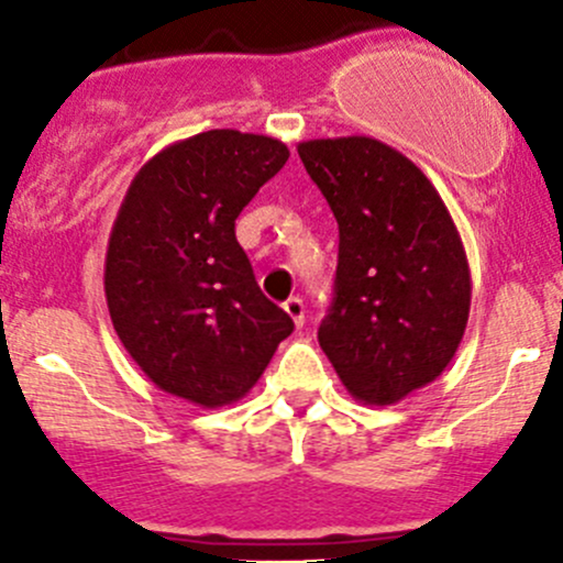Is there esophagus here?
<instances>
[{
    "instance_id": "1",
    "label": "esophagus",
    "mask_w": 563,
    "mask_h": 563,
    "mask_svg": "<svg viewBox=\"0 0 563 563\" xmlns=\"http://www.w3.org/2000/svg\"><path fill=\"white\" fill-rule=\"evenodd\" d=\"M283 310H286L288 316H291V321L297 323V327H302L305 323V302L299 297H291L283 302Z\"/></svg>"
}]
</instances>
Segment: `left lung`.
<instances>
[{
	"label": "left lung",
	"mask_w": 563,
	"mask_h": 563,
	"mask_svg": "<svg viewBox=\"0 0 563 563\" xmlns=\"http://www.w3.org/2000/svg\"><path fill=\"white\" fill-rule=\"evenodd\" d=\"M340 229L318 343L351 397L395 406L446 371L471 310L463 240L433 181L371 135L297 146Z\"/></svg>",
	"instance_id": "obj_1"
}]
</instances>
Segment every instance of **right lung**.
I'll use <instances>...</instances> for the list:
<instances>
[{
  "mask_svg": "<svg viewBox=\"0 0 563 563\" xmlns=\"http://www.w3.org/2000/svg\"><path fill=\"white\" fill-rule=\"evenodd\" d=\"M288 161L269 135L207 130L133 176L106 250L119 340L157 389L220 408L242 400L294 332L261 294L234 220Z\"/></svg>",
  "mask_w": 563,
  "mask_h": 563,
  "instance_id": "right-lung-1",
  "label": "right lung"
}]
</instances>
